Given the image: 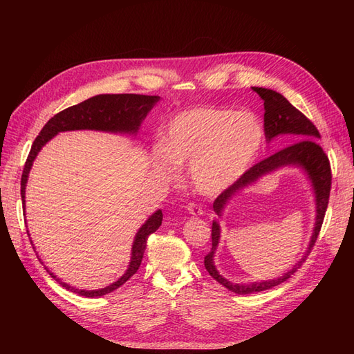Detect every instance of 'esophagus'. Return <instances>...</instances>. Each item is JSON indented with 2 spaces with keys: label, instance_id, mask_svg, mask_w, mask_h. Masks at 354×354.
<instances>
[{
  "label": "esophagus",
  "instance_id": "34e87169",
  "mask_svg": "<svg viewBox=\"0 0 354 354\" xmlns=\"http://www.w3.org/2000/svg\"><path fill=\"white\" fill-rule=\"evenodd\" d=\"M187 211H189V214H192V216H194V217L202 216V214H203L202 208H201L199 205H196V203H189V205H187Z\"/></svg>",
  "mask_w": 354,
  "mask_h": 354
}]
</instances>
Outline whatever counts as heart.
<instances>
[{
  "mask_svg": "<svg viewBox=\"0 0 354 354\" xmlns=\"http://www.w3.org/2000/svg\"><path fill=\"white\" fill-rule=\"evenodd\" d=\"M264 145V125L252 112L220 106H195L177 113L152 151L156 173L171 180L177 164H189V178L199 194L214 196L248 173Z\"/></svg>",
  "mask_w": 354,
  "mask_h": 354,
  "instance_id": "1",
  "label": "heart"
}]
</instances>
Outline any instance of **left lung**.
<instances>
[{
	"mask_svg": "<svg viewBox=\"0 0 354 354\" xmlns=\"http://www.w3.org/2000/svg\"><path fill=\"white\" fill-rule=\"evenodd\" d=\"M252 90L260 95L264 100V136L266 142H272L277 136H289L292 143L282 151L276 152L274 155L266 158L261 162L255 164L248 173H246L238 183H234L227 190H224L223 194L214 201L212 209L217 214L218 218L223 217V212L229 205V202L236 196L238 194L246 187L255 185L257 181L263 178L264 176H269L274 171L281 169L283 167H297L306 174L307 180L312 186V192L315 196V208H316V217H315V226L313 233L310 236V242L304 255L299 259L292 269H289L286 273H283L279 277L269 281H259V282H248V283H234L229 279H226L220 272L217 270L216 263H214V255H216L217 246L220 243L221 236V227L218 220H212V230H211V239H212V248L209 254L205 257V269L208 273L223 286H226L229 291L246 295L254 292H261L266 289H270L273 286H277L279 283L289 279L301 264L306 261L307 255L312 251L313 245L317 239V234L322 227L325 212L328 208L329 201V192H330V167L329 159L325 155L324 149L317 145V138H320V134L317 128L313 125L312 121H308L307 118L295 109L294 106L289 103L281 93H277L270 88L263 87H252Z\"/></svg>",
	"mask_w": 354,
	"mask_h": 354,
	"instance_id": "obj_1",
	"label": "left lung"
}]
</instances>
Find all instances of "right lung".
<instances>
[{
    "label": "right lung",
    "mask_w": 354,
    "mask_h": 354,
    "mask_svg": "<svg viewBox=\"0 0 354 354\" xmlns=\"http://www.w3.org/2000/svg\"><path fill=\"white\" fill-rule=\"evenodd\" d=\"M159 95H143V94H99L84 100L71 108L59 112L51 120L42 127L39 136L35 138L34 145L30 147L29 156L26 159V164L24 168L22 181H20V195H22V202L25 207V195H26V183L29 177V171L34 164L35 158L41 152L53 137H56L59 133L63 131H77V130H94V131H103V133H112V134H125V136H137L140 130L142 122L147 113L152 111L153 106L159 102ZM162 223V211H155L151 217H149L142 227L137 230L133 248H131V259L128 264L125 273L115 281L113 283L99 288V289H80L71 286L69 283L62 282V279L51 273L47 267V272L53 279L57 281L63 288L68 289L71 292L80 294L82 297H102L115 291L116 288L124 285L130 277L138 270L142 264L143 254L146 250V241L149 234L156 232ZM41 261V259H38ZM42 263V261H41Z\"/></svg>",
    "instance_id": "1"
}]
</instances>
